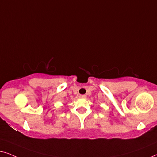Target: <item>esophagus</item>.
<instances>
[{"instance_id":"1","label":"esophagus","mask_w":157,"mask_h":157,"mask_svg":"<svg viewBox=\"0 0 157 157\" xmlns=\"http://www.w3.org/2000/svg\"><path fill=\"white\" fill-rule=\"evenodd\" d=\"M79 97H80V98H86V95H85V94H83V95L79 96Z\"/></svg>"}]
</instances>
